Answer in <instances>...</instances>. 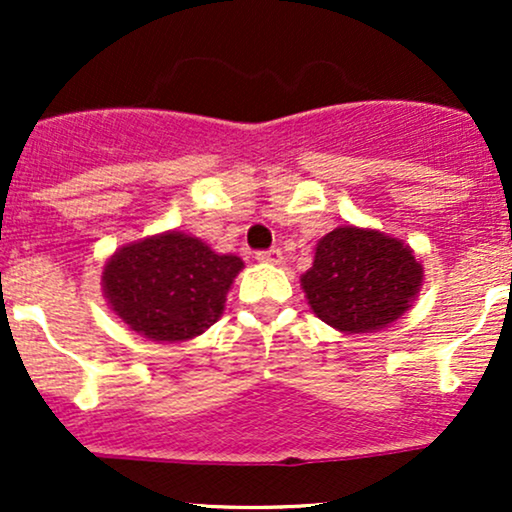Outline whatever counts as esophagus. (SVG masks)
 I'll return each mask as SVG.
<instances>
[{"label": "esophagus", "instance_id": "1", "mask_svg": "<svg viewBox=\"0 0 512 512\" xmlns=\"http://www.w3.org/2000/svg\"><path fill=\"white\" fill-rule=\"evenodd\" d=\"M281 260H284V257H281L279 248L257 252V262H262V264H281Z\"/></svg>", "mask_w": 512, "mask_h": 512}]
</instances>
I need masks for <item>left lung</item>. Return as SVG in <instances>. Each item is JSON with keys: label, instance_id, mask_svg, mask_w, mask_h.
Returning a JSON list of instances; mask_svg holds the SVG:
<instances>
[{"label": "left lung", "instance_id": "obj_1", "mask_svg": "<svg viewBox=\"0 0 512 512\" xmlns=\"http://www.w3.org/2000/svg\"><path fill=\"white\" fill-rule=\"evenodd\" d=\"M301 286L310 310L334 330L378 332L416 301L424 264L404 240L375 228L339 226L317 240Z\"/></svg>", "mask_w": 512, "mask_h": 512}]
</instances>
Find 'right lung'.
I'll return each instance as SVG.
<instances>
[{
  "mask_svg": "<svg viewBox=\"0 0 512 512\" xmlns=\"http://www.w3.org/2000/svg\"><path fill=\"white\" fill-rule=\"evenodd\" d=\"M245 264L207 243L166 231L122 245L103 264L110 310L149 342H187L223 315L226 296Z\"/></svg>",
  "mask_w": 512,
  "mask_h": 512,
  "instance_id": "add662e5",
  "label": "right lung"
}]
</instances>
